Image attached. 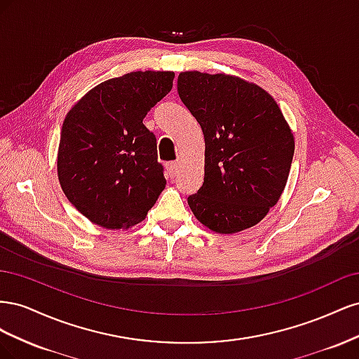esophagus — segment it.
I'll use <instances>...</instances> for the list:
<instances>
[{
    "label": "esophagus",
    "instance_id": "obj_1",
    "mask_svg": "<svg viewBox=\"0 0 359 359\" xmlns=\"http://www.w3.org/2000/svg\"><path fill=\"white\" fill-rule=\"evenodd\" d=\"M166 170L169 173V177L173 178L177 175L178 172V161H170V163H166Z\"/></svg>",
    "mask_w": 359,
    "mask_h": 359
}]
</instances>
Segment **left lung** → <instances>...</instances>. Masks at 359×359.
<instances>
[{
	"mask_svg": "<svg viewBox=\"0 0 359 359\" xmlns=\"http://www.w3.org/2000/svg\"><path fill=\"white\" fill-rule=\"evenodd\" d=\"M178 94L205 139V175L187 202L217 233L257 224L283 193L295 140L276 100L231 74L182 72Z\"/></svg>",
	"mask_w": 359,
	"mask_h": 359,
	"instance_id": "1",
	"label": "left lung"
}]
</instances>
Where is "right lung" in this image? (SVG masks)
Returning <instances> with one entry per match:
<instances>
[{"mask_svg": "<svg viewBox=\"0 0 359 359\" xmlns=\"http://www.w3.org/2000/svg\"><path fill=\"white\" fill-rule=\"evenodd\" d=\"M173 72H132L104 81L69 111L57 170L72 205L104 229H128L153 208L166 180L144 118L172 90Z\"/></svg>", "mask_w": 359, "mask_h": 359, "instance_id": "obj_1", "label": "right lung"}]
</instances>
